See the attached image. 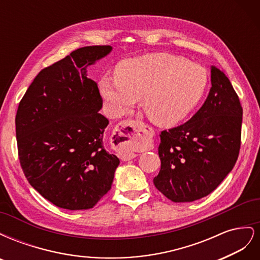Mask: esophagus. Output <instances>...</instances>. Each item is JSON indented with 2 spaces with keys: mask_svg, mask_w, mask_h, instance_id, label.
I'll return each instance as SVG.
<instances>
[{
  "mask_svg": "<svg viewBox=\"0 0 260 260\" xmlns=\"http://www.w3.org/2000/svg\"><path fill=\"white\" fill-rule=\"evenodd\" d=\"M140 123L133 119L123 120L116 125L113 136V145L117 148L118 157L121 160H130L137 157V153L132 152V147L142 139L139 130Z\"/></svg>",
  "mask_w": 260,
  "mask_h": 260,
  "instance_id": "34e87169",
  "label": "esophagus"
}]
</instances>
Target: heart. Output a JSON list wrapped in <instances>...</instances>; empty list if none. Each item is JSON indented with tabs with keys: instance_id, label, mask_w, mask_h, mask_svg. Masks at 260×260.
<instances>
[{
	"instance_id": "1",
	"label": "heart",
	"mask_w": 260,
	"mask_h": 260,
	"mask_svg": "<svg viewBox=\"0 0 260 260\" xmlns=\"http://www.w3.org/2000/svg\"><path fill=\"white\" fill-rule=\"evenodd\" d=\"M208 81L207 70L202 65L176 55L154 53L120 62L116 77L104 76L100 80V90L116 117L142 100L149 119L172 125L198 107Z\"/></svg>"
}]
</instances>
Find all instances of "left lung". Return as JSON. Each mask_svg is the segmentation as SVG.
Returning a JSON list of instances; mask_svg holds the SVG:
<instances>
[{"mask_svg": "<svg viewBox=\"0 0 260 260\" xmlns=\"http://www.w3.org/2000/svg\"><path fill=\"white\" fill-rule=\"evenodd\" d=\"M211 88L190 120L160 133V170L154 185L175 203L207 196L238 160L243 108L228 77L211 66Z\"/></svg>", "mask_w": 260, "mask_h": 260, "instance_id": "1", "label": "left lung"}]
</instances>
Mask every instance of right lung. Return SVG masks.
I'll list each match as a JSON object with an SVG mask.
<instances>
[{
	"label": "right lung",
	"instance_id": "add662e5",
	"mask_svg": "<svg viewBox=\"0 0 260 260\" xmlns=\"http://www.w3.org/2000/svg\"><path fill=\"white\" fill-rule=\"evenodd\" d=\"M112 51L84 46L45 67L18 105L20 166L28 182L55 206L90 209L111 190L119 159L103 144L108 120L98 83L86 67Z\"/></svg>",
	"mask_w": 260,
	"mask_h": 260
}]
</instances>
